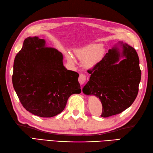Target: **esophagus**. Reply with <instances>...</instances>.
<instances>
[{
  "mask_svg": "<svg viewBox=\"0 0 153 153\" xmlns=\"http://www.w3.org/2000/svg\"><path fill=\"white\" fill-rule=\"evenodd\" d=\"M86 80H87V76H86V75L84 74H81L79 75V79H78L79 83L82 84H82H83L84 83L86 82Z\"/></svg>",
  "mask_w": 153,
  "mask_h": 153,
  "instance_id": "34e87169",
  "label": "esophagus"
}]
</instances>
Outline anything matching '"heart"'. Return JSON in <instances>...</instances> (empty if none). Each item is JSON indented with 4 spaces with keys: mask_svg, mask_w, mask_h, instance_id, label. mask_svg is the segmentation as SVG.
I'll return each instance as SVG.
<instances>
[{
    "mask_svg": "<svg viewBox=\"0 0 153 153\" xmlns=\"http://www.w3.org/2000/svg\"><path fill=\"white\" fill-rule=\"evenodd\" d=\"M104 53L100 44H91L75 51L76 56L80 60H85V65L87 67H92L101 59ZM68 60L74 63V58L71 55L67 56Z\"/></svg>",
    "mask_w": 153,
    "mask_h": 153,
    "instance_id": "heart-1",
    "label": "heart"
}]
</instances>
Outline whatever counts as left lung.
Segmentation results:
<instances>
[{"label": "left lung", "instance_id": "1", "mask_svg": "<svg viewBox=\"0 0 153 153\" xmlns=\"http://www.w3.org/2000/svg\"><path fill=\"white\" fill-rule=\"evenodd\" d=\"M122 45L126 59L117 64L120 54L118 48H113L87 70L91 77L83 92L99 97L102 106L100 116L104 118L118 114L129 108L139 91L141 71L138 54L128 45Z\"/></svg>", "mask_w": 153, "mask_h": 153}]
</instances>
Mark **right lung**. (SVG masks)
I'll list each match as a JSON object with an SVG mask.
<instances>
[{
  "mask_svg": "<svg viewBox=\"0 0 153 153\" xmlns=\"http://www.w3.org/2000/svg\"><path fill=\"white\" fill-rule=\"evenodd\" d=\"M45 41L28 37L16 54L12 83L22 106L42 118H51L63 111L68 99L82 92L79 74L68 70L63 56Z\"/></svg>",
  "mask_w": 153,
  "mask_h": 153,
  "instance_id": "right-lung-1",
  "label": "right lung"
}]
</instances>
